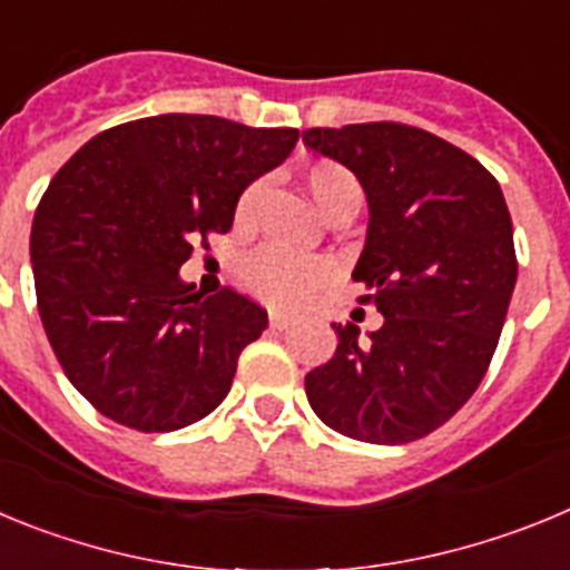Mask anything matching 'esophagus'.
<instances>
[{
    "label": "esophagus",
    "instance_id": "34e87169",
    "mask_svg": "<svg viewBox=\"0 0 570 570\" xmlns=\"http://www.w3.org/2000/svg\"><path fill=\"white\" fill-rule=\"evenodd\" d=\"M291 325H294V320H291V316H285V314H271V328H276V331H288Z\"/></svg>",
    "mask_w": 570,
    "mask_h": 570
}]
</instances>
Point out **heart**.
I'll use <instances>...</instances> for the list:
<instances>
[{"mask_svg": "<svg viewBox=\"0 0 570 570\" xmlns=\"http://www.w3.org/2000/svg\"><path fill=\"white\" fill-rule=\"evenodd\" d=\"M302 185L325 219L347 208L360 210L362 205L360 179L345 165L331 163V159L311 163L302 174ZM256 196H259V185H250L239 196V203H236V225L239 228H245L254 219ZM334 276L336 268L331 259H305V256H291L276 248L256 250L242 265V279H245L250 294L279 311L305 308L322 288H328Z\"/></svg>", "mask_w": 570, "mask_h": 570, "instance_id": "b5f03b06", "label": "heart"}]
</instances>
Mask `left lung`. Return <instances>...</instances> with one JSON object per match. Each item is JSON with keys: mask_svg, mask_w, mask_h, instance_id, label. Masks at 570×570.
<instances>
[{"mask_svg": "<svg viewBox=\"0 0 570 570\" xmlns=\"http://www.w3.org/2000/svg\"><path fill=\"white\" fill-rule=\"evenodd\" d=\"M305 145L354 170L367 239L354 279L382 325H336V354L305 376L322 422L376 445L422 440L485 376L517 285L500 183L440 136L400 122L311 128Z\"/></svg>", "mask_w": 570, "mask_h": 570, "instance_id": "1", "label": "left lung"}]
</instances>
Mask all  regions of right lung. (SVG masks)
<instances>
[{
	"label": "right lung",
	"instance_id": "obj_1",
	"mask_svg": "<svg viewBox=\"0 0 570 570\" xmlns=\"http://www.w3.org/2000/svg\"><path fill=\"white\" fill-rule=\"evenodd\" d=\"M296 139L223 116H148L97 134L50 179L30 228L39 316L99 414L163 434L228 396L268 314L234 288L194 294L179 268L196 242L228 234L242 190Z\"/></svg>",
	"mask_w": 570,
	"mask_h": 570
}]
</instances>
